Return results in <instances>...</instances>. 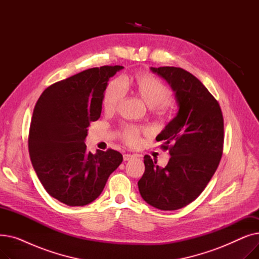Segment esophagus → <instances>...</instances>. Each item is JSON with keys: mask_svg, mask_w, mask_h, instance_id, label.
Instances as JSON below:
<instances>
[{"mask_svg": "<svg viewBox=\"0 0 259 259\" xmlns=\"http://www.w3.org/2000/svg\"><path fill=\"white\" fill-rule=\"evenodd\" d=\"M134 157V155H132V154H124V156H122V158H124V161H127V160H130V159H132Z\"/></svg>", "mask_w": 259, "mask_h": 259, "instance_id": "obj_1", "label": "esophagus"}]
</instances>
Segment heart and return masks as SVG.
<instances>
[{
  "label": "heart",
  "instance_id": "b5f03b06",
  "mask_svg": "<svg viewBox=\"0 0 259 259\" xmlns=\"http://www.w3.org/2000/svg\"><path fill=\"white\" fill-rule=\"evenodd\" d=\"M127 87H131L156 115H168L169 100L172 97L171 89L158 77L144 72H138L131 77L115 78L108 84L103 97V108L106 112L116 110L125 98ZM140 134V129L131 126L124 127L121 131L122 139L129 145H137Z\"/></svg>",
  "mask_w": 259,
  "mask_h": 259
}]
</instances>
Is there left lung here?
<instances>
[{
  "instance_id": "obj_1",
  "label": "left lung",
  "mask_w": 259,
  "mask_h": 259,
  "mask_svg": "<svg viewBox=\"0 0 259 259\" xmlns=\"http://www.w3.org/2000/svg\"><path fill=\"white\" fill-rule=\"evenodd\" d=\"M175 92L179 112L157 137L171 155L165 168L145 155L139 190L149 205L164 211L181 209L205 190L223 155L221 106L193 74L178 67L150 68Z\"/></svg>"
}]
</instances>
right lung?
<instances>
[{"mask_svg":"<svg viewBox=\"0 0 259 259\" xmlns=\"http://www.w3.org/2000/svg\"><path fill=\"white\" fill-rule=\"evenodd\" d=\"M122 66H103L57 81L33 109L28 148L33 169L48 194L70 207L97 199L122 155L112 149L87 151L91 121L102 112L108 80Z\"/></svg>","mask_w":259,"mask_h":259,"instance_id":"right-lung-1","label":"right lung"}]
</instances>
